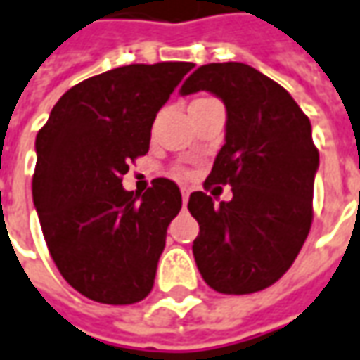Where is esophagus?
<instances>
[{
	"mask_svg": "<svg viewBox=\"0 0 360 360\" xmlns=\"http://www.w3.org/2000/svg\"><path fill=\"white\" fill-rule=\"evenodd\" d=\"M181 195H183V203H187V199H189V189H187V187H181Z\"/></svg>",
	"mask_w": 360,
	"mask_h": 360,
	"instance_id": "esophagus-1",
	"label": "esophagus"
}]
</instances>
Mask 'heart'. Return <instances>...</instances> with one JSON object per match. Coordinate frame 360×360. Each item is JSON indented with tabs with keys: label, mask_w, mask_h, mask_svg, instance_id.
<instances>
[{
	"label": "heart",
	"mask_w": 360,
	"mask_h": 360,
	"mask_svg": "<svg viewBox=\"0 0 360 360\" xmlns=\"http://www.w3.org/2000/svg\"><path fill=\"white\" fill-rule=\"evenodd\" d=\"M177 175H185V171H183V169H177Z\"/></svg>",
	"instance_id": "heart-1"
}]
</instances>
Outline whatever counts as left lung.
<instances>
[{
  "label": "left lung",
  "mask_w": 360,
  "mask_h": 360,
  "mask_svg": "<svg viewBox=\"0 0 360 360\" xmlns=\"http://www.w3.org/2000/svg\"><path fill=\"white\" fill-rule=\"evenodd\" d=\"M197 91L227 107L225 145L205 187L229 183L233 199L217 205L207 193H191L195 263L217 292L263 291L289 271L311 231L319 169L311 121L279 83L237 61L193 71L181 95Z\"/></svg>",
  "instance_id": "left-lung-1"
}]
</instances>
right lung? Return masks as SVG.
Returning <instances> with one entry per match:
<instances>
[{
  "mask_svg": "<svg viewBox=\"0 0 360 360\" xmlns=\"http://www.w3.org/2000/svg\"><path fill=\"white\" fill-rule=\"evenodd\" d=\"M191 69L133 63L89 77L61 95L37 133L32 191L45 243L61 277L91 301L133 304L153 289L181 191L159 177L139 197L121 181Z\"/></svg>",
  "mask_w": 360,
  "mask_h": 360,
  "instance_id": "right-lung-1",
  "label": "right lung"
}]
</instances>
